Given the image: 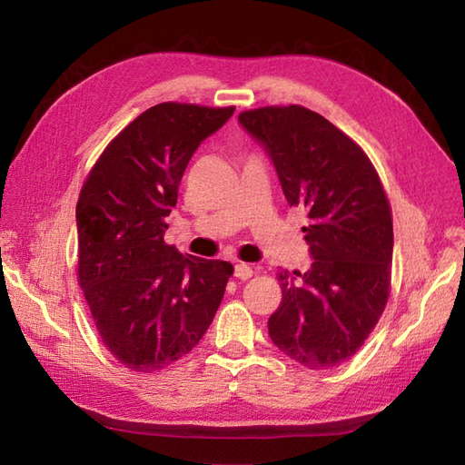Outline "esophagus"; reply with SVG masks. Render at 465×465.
I'll list each match as a JSON object with an SVG mask.
<instances>
[{
    "label": "esophagus",
    "mask_w": 465,
    "mask_h": 465,
    "mask_svg": "<svg viewBox=\"0 0 465 465\" xmlns=\"http://www.w3.org/2000/svg\"><path fill=\"white\" fill-rule=\"evenodd\" d=\"M252 268L249 264H236L234 266V276L241 278V281H249V278L252 276Z\"/></svg>",
    "instance_id": "esophagus-1"
}]
</instances>
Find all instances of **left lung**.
Wrapping results in <instances>:
<instances>
[{
	"mask_svg": "<svg viewBox=\"0 0 465 465\" xmlns=\"http://www.w3.org/2000/svg\"><path fill=\"white\" fill-rule=\"evenodd\" d=\"M262 143L291 206L311 224L308 272H281L282 301L268 318L278 350L311 370L352 358L384 312L391 281V209L368 154L346 133L302 105L242 111Z\"/></svg>",
	"mask_w": 465,
	"mask_h": 465,
	"instance_id": "left-lung-1",
	"label": "left lung"
}]
</instances>
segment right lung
Here are the masks:
<instances>
[{"instance_id":"1","label":"right lung","mask_w":465,"mask_h":465,"mask_svg":"<svg viewBox=\"0 0 465 465\" xmlns=\"http://www.w3.org/2000/svg\"><path fill=\"white\" fill-rule=\"evenodd\" d=\"M234 107L159 103L131 121L93 164L77 201V276L109 352L151 374L199 344L232 264L164 242L183 173Z\"/></svg>"}]
</instances>
